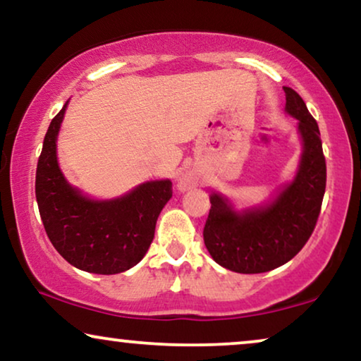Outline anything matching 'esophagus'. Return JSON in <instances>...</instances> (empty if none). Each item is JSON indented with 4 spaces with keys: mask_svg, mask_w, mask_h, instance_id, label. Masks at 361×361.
I'll return each instance as SVG.
<instances>
[{
    "mask_svg": "<svg viewBox=\"0 0 361 361\" xmlns=\"http://www.w3.org/2000/svg\"><path fill=\"white\" fill-rule=\"evenodd\" d=\"M194 184H195V179L190 172H184V174H180L179 179H177V189H179L180 192L189 190Z\"/></svg>",
    "mask_w": 361,
    "mask_h": 361,
    "instance_id": "esophagus-1",
    "label": "esophagus"
}]
</instances>
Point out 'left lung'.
I'll return each instance as SVG.
<instances>
[{
	"label": "left lung",
	"mask_w": 361,
	"mask_h": 361,
	"mask_svg": "<svg viewBox=\"0 0 361 361\" xmlns=\"http://www.w3.org/2000/svg\"><path fill=\"white\" fill-rule=\"evenodd\" d=\"M284 92V111L298 120L302 145L293 179L268 200L241 209L220 192L210 194L205 246L215 263L235 273H266L288 263L307 243L320 214L327 167L317 121L299 93Z\"/></svg>",
	"instance_id": "obj_1"
}]
</instances>
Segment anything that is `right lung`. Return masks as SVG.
<instances>
[{"mask_svg": "<svg viewBox=\"0 0 361 361\" xmlns=\"http://www.w3.org/2000/svg\"><path fill=\"white\" fill-rule=\"evenodd\" d=\"M68 100L49 125L36 171L44 228L63 259L93 274H118L145 258L156 221L172 197L169 179L146 180L113 199H93L73 187L59 166L57 137Z\"/></svg>", "mask_w": 361, "mask_h": 361, "instance_id": "obj_1", "label": "right lung"}]
</instances>
